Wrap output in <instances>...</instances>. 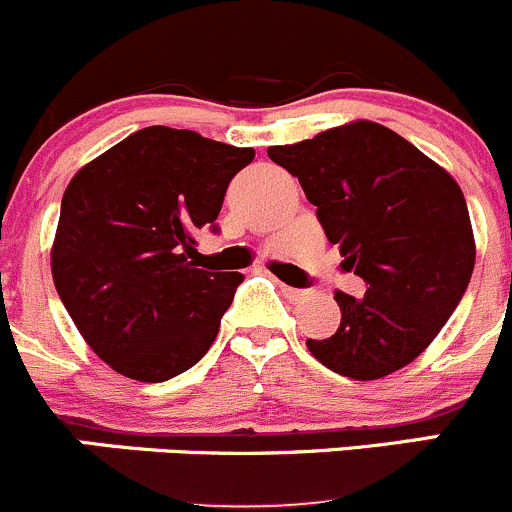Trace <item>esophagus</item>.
I'll return each instance as SVG.
<instances>
[{"mask_svg": "<svg viewBox=\"0 0 512 512\" xmlns=\"http://www.w3.org/2000/svg\"><path fill=\"white\" fill-rule=\"evenodd\" d=\"M278 288H281V293L288 298V301H301V298L306 296V291H303V288L286 286V283H278Z\"/></svg>", "mask_w": 512, "mask_h": 512, "instance_id": "1", "label": "esophagus"}]
</instances>
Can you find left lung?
<instances>
[{
	"mask_svg": "<svg viewBox=\"0 0 512 512\" xmlns=\"http://www.w3.org/2000/svg\"><path fill=\"white\" fill-rule=\"evenodd\" d=\"M271 161L298 176L343 268L366 281L361 298L336 291L341 326L306 346L333 373L373 381L430 346L463 298L475 241L463 191L448 171L388 126L353 121Z\"/></svg>",
	"mask_w": 512,
	"mask_h": 512,
	"instance_id": "left-lung-1",
	"label": "left lung"
}]
</instances>
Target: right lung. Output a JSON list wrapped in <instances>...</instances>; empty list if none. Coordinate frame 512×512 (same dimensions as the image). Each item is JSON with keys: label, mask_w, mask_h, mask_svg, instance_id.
I'll list each match as a JSON object with an SVG mask.
<instances>
[{"label": "right lung", "mask_w": 512, "mask_h": 512, "mask_svg": "<svg viewBox=\"0 0 512 512\" xmlns=\"http://www.w3.org/2000/svg\"><path fill=\"white\" fill-rule=\"evenodd\" d=\"M254 161L189 129L146 126L77 171L62 199L52 276L91 351L161 383L204 358L244 276L196 268L231 179Z\"/></svg>", "instance_id": "right-lung-1"}]
</instances>
